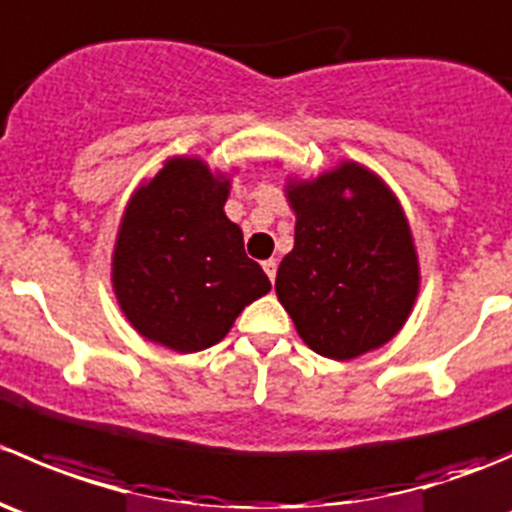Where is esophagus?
<instances>
[{
    "instance_id": "34e87169",
    "label": "esophagus",
    "mask_w": 512,
    "mask_h": 512,
    "mask_svg": "<svg viewBox=\"0 0 512 512\" xmlns=\"http://www.w3.org/2000/svg\"><path fill=\"white\" fill-rule=\"evenodd\" d=\"M262 270L267 272L270 282H275V277H277V260H265V262H262Z\"/></svg>"
}]
</instances>
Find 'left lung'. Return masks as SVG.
I'll list each match as a JSON object with an SVG mask.
<instances>
[{"mask_svg":"<svg viewBox=\"0 0 512 512\" xmlns=\"http://www.w3.org/2000/svg\"><path fill=\"white\" fill-rule=\"evenodd\" d=\"M294 247L277 270V299L312 352L334 361L384 347L414 309L421 270L394 190L342 160L312 180L287 178Z\"/></svg>","mask_w":512,"mask_h":512,"instance_id":"left-lung-1","label":"left lung"}]
</instances>
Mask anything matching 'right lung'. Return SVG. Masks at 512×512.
I'll use <instances>...</instances> for the list:
<instances>
[{"label":"right lung","mask_w":512,"mask_h":512,"mask_svg":"<svg viewBox=\"0 0 512 512\" xmlns=\"http://www.w3.org/2000/svg\"><path fill=\"white\" fill-rule=\"evenodd\" d=\"M230 178L173 156L123 210L111 257L118 307L148 342L178 354L213 347L237 314L272 289L225 215Z\"/></svg>","instance_id":"obj_1"}]
</instances>
